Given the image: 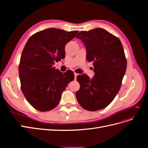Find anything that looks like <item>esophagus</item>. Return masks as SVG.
I'll use <instances>...</instances> for the list:
<instances>
[{
  "label": "esophagus",
  "instance_id": "1",
  "mask_svg": "<svg viewBox=\"0 0 148 148\" xmlns=\"http://www.w3.org/2000/svg\"><path fill=\"white\" fill-rule=\"evenodd\" d=\"M78 75V74H77V73H74V75H75V79H77V77Z\"/></svg>",
  "mask_w": 148,
  "mask_h": 148
}]
</instances>
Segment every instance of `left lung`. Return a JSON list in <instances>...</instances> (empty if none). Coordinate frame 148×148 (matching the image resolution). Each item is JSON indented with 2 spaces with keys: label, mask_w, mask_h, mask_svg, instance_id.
I'll return each instance as SVG.
<instances>
[{
  "label": "left lung",
  "mask_w": 148,
  "mask_h": 148,
  "mask_svg": "<svg viewBox=\"0 0 148 148\" xmlns=\"http://www.w3.org/2000/svg\"><path fill=\"white\" fill-rule=\"evenodd\" d=\"M76 38L84 44L87 60L92 62L95 72L91 79L84 74L78 76L80 88L76 97L85 110L102 109L117 95L126 71L127 60L122 42L102 28L82 31Z\"/></svg>",
  "instance_id": "1"
}]
</instances>
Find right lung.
Segmentation results:
<instances>
[{"label": "right lung", "mask_w": 148, "mask_h": 148, "mask_svg": "<svg viewBox=\"0 0 148 148\" xmlns=\"http://www.w3.org/2000/svg\"><path fill=\"white\" fill-rule=\"evenodd\" d=\"M78 31L48 28L33 34L26 43L18 66L22 92L35 109L56 107L62 93L74 79L72 72L62 73L53 64L65 56V46Z\"/></svg>", "instance_id": "right-lung-1"}]
</instances>
